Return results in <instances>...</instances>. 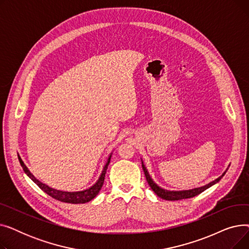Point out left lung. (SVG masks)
Masks as SVG:
<instances>
[{
	"label": "left lung",
	"mask_w": 249,
	"mask_h": 249,
	"mask_svg": "<svg viewBox=\"0 0 249 249\" xmlns=\"http://www.w3.org/2000/svg\"><path fill=\"white\" fill-rule=\"evenodd\" d=\"M142 168H143V172H144V175L146 177V180L148 182V185L152 189V191L156 195H158L160 198H161L163 200H167V201H178V200H182V199H189V198L195 197V196H198L199 194L203 193L205 190H207L210 187L214 186L215 184H217V182L222 178V177H223L227 172V169H226L224 174L220 176L218 178H216L215 180H213L211 182H209L208 185H205V186L200 187V188H195V189H192V190H184V191H168V190H165V189H162V188L159 187L158 185L155 184L153 179L150 178V176L147 172V169H146L144 163H143V161H142Z\"/></svg>",
	"instance_id": "1"
}]
</instances>
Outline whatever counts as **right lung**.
<instances>
[{
    "label": "right lung",
    "instance_id": "1",
    "mask_svg": "<svg viewBox=\"0 0 249 249\" xmlns=\"http://www.w3.org/2000/svg\"><path fill=\"white\" fill-rule=\"evenodd\" d=\"M111 156L112 153L110 154V156L108 158V160L105 164L102 174L99 178V179L95 182V185L91 186L90 188L84 190V191H78V192H64V191H59V190H55V189H52L50 187H48L47 185L43 184L40 180H38L28 169V167L25 165V163L23 162V160H21L20 156L18 155L19 158V161L21 166L23 167V171L25 172V174L27 175L35 184L40 188L44 193H46L47 195H49L50 197H52L55 200H58L60 202H64V203H71V204H84V203H88L89 201L93 200L95 197H97V195L99 194L100 190L103 187L104 184V179H105V175H106L107 172V168L108 165L110 163V160H111Z\"/></svg>",
    "mask_w": 249,
    "mask_h": 249
}]
</instances>
